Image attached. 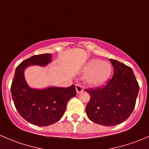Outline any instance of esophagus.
<instances>
[{
	"mask_svg": "<svg viewBox=\"0 0 149 149\" xmlns=\"http://www.w3.org/2000/svg\"><path fill=\"white\" fill-rule=\"evenodd\" d=\"M76 92H77L78 94H81V93L83 92V91H84L82 86L81 85H79V84H76Z\"/></svg>",
	"mask_w": 149,
	"mask_h": 149,
	"instance_id": "1",
	"label": "esophagus"
}]
</instances>
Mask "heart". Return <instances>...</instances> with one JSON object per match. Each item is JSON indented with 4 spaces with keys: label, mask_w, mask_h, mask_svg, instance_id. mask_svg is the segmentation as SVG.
<instances>
[{
    "label": "heart",
    "mask_w": 149,
    "mask_h": 149,
    "mask_svg": "<svg viewBox=\"0 0 149 149\" xmlns=\"http://www.w3.org/2000/svg\"><path fill=\"white\" fill-rule=\"evenodd\" d=\"M112 72V66L110 63L97 58L88 61L82 68V73L86 74V83L94 87L100 86L107 81Z\"/></svg>",
    "instance_id": "1"
}]
</instances>
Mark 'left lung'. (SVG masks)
<instances>
[{
    "label": "left lung",
    "instance_id": "8db88e82",
    "mask_svg": "<svg viewBox=\"0 0 149 149\" xmlns=\"http://www.w3.org/2000/svg\"><path fill=\"white\" fill-rule=\"evenodd\" d=\"M114 68L112 79L105 86L86 89L90 94L86 107L88 118L104 126H114L125 121L134 109L139 85L131 68L109 59Z\"/></svg>",
    "mask_w": 149,
    "mask_h": 149
}]
</instances>
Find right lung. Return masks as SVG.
<instances>
[{
    "label": "right lung",
    "instance_id": "1",
    "mask_svg": "<svg viewBox=\"0 0 149 149\" xmlns=\"http://www.w3.org/2000/svg\"><path fill=\"white\" fill-rule=\"evenodd\" d=\"M52 54L34 55L21 63L15 70L12 81V99L21 116L34 125L48 126L63 117L68 100L76 95V88L48 86L45 88H31L24 77V70L31 65L42 67L52 62Z\"/></svg>",
    "mask_w": 149,
    "mask_h": 149
}]
</instances>
